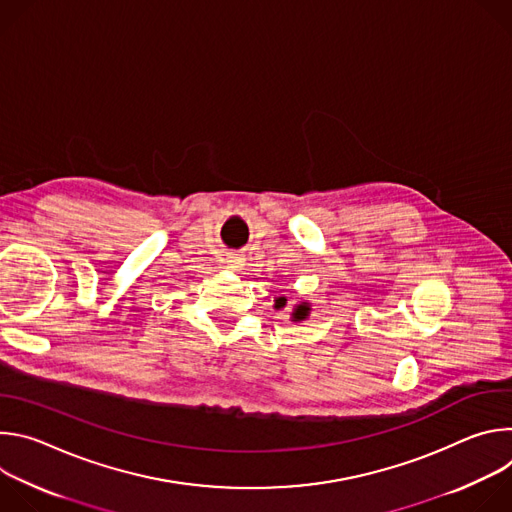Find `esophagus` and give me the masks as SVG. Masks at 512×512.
Listing matches in <instances>:
<instances>
[{
  "label": "esophagus",
  "mask_w": 512,
  "mask_h": 512,
  "mask_svg": "<svg viewBox=\"0 0 512 512\" xmlns=\"http://www.w3.org/2000/svg\"><path fill=\"white\" fill-rule=\"evenodd\" d=\"M227 265L233 267V269H237V267L243 265V257H239V255H235V253H229V255H227Z\"/></svg>",
  "instance_id": "obj_1"
}]
</instances>
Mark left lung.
Instances as JSON below:
<instances>
[{"label": "left lung", "instance_id": "8db88e82", "mask_svg": "<svg viewBox=\"0 0 512 512\" xmlns=\"http://www.w3.org/2000/svg\"><path fill=\"white\" fill-rule=\"evenodd\" d=\"M287 306V300L285 298H277L275 300V310H281V308H285ZM310 304L308 302H302V304H298L296 308H294V312H291V318H294V322H300V320H306L308 316H310Z\"/></svg>", "mask_w": 512, "mask_h": 512}]
</instances>
